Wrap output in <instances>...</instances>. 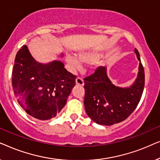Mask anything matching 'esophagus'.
I'll return each mask as SVG.
<instances>
[{"mask_svg":"<svg viewBox=\"0 0 160 160\" xmlns=\"http://www.w3.org/2000/svg\"><path fill=\"white\" fill-rule=\"evenodd\" d=\"M76 84L79 85V86H84V80H83L82 78H80V77H77V78H76Z\"/></svg>","mask_w":160,"mask_h":160,"instance_id":"esophagus-1","label":"esophagus"}]
</instances>
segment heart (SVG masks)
Masks as SVG:
<instances>
[{
    "mask_svg": "<svg viewBox=\"0 0 160 160\" xmlns=\"http://www.w3.org/2000/svg\"><path fill=\"white\" fill-rule=\"evenodd\" d=\"M101 54L100 53H98V52H80L78 54V59L76 58V57H73V56H68L67 57V61L69 63L70 65H71L72 67L76 68H79L81 65V62H87V63H92L95 62L99 60V59L101 58Z\"/></svg>",
    "mask_w": 160,
    "mask_h": 160,
    "instance_id": "obj_1",
    "label": "heart"
}]
</instances>
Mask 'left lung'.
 I'll list each match as a JSON object with an SVG mask.
<instances>
[{"label": "left lung", "mask_w": 160, "mask_h": 160, "mask_svg": "<svg viewBox=\"0 0 160 160\" xmlns=\"http://www.w3.org/2000/svg\"><path fill=\"white\" fill-rule=\"evenodd\" d=\"M135 53L140 61L137 78L132 86L122 88L112 84L106 68L98 67L95 73L84 78V107L94 122L110 126L125 120L139 103L145 84V74L139 52Z\"/></svg>", "instance_id": "1"}]
</instances>
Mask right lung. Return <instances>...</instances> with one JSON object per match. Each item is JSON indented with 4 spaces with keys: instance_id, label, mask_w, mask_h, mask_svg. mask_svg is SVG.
<instances>
[{
    "instance_id": "1",
    "label": "right lung",
    "mask_w": 160,
    "mask_h": 160,
    "mask_svg": "<svg viewBox=\"0 0 160 160\" xmlns=\"http://www.w3.org/2000/svg\"><path fill=\"white\" fill-rule=\"evenodd\" d=\"M76 78L60 61L47 64L37 62L26 45L15 58L12 71L14 95L24 111L37 119H51L60 113L76 85Z\"/></svg>"
}]
</instances>
